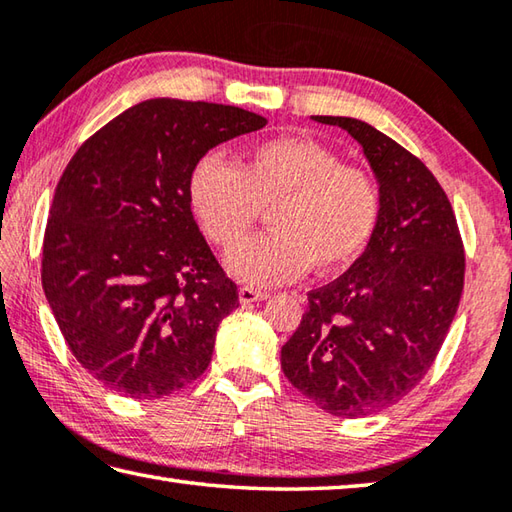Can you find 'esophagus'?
<instances>
[{
    "label": "esophagus",
    "mask_w": 512,
    "mask_h": 512,
    "mask_svg": "<svg viewBox=\"0 0 512 512\" xmlns=\"http://www.w3.org/2000/svg\"><path fill=\"white\" fill-rule=\"evenodd\" d=\"M238 298H240V303H243V305H249V303L265 301V298H269V294L260 292V289H254V287H240Z\"/></svg>",
    "instance_id": "34e87169"
}]
</instances>
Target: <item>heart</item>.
<instances>
[{
  "instance_id": "1",
  "label": "heart",
  "mask_w": 512,
  "mask_h": 512,
  "mask_svg": "<svg viewBox=\"0 0 512 512\" xmlns=\"http://www.w3.org/2000/svg\"><path fill=\"white\" fill-rule=\"evenodd\" d=\"M189 202L218 247L240 243L272 209V234L227 254L229 274L252 287L301 278L312 265L334 272L363 254L381 218V187L368 169L307 138H272L249 147L234 169L205 156L189 176Z\"/></svg>"
}]
</instances>
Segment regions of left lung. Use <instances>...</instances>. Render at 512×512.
Returning <instances> with one entry per match:
<instances>
[{
    "instance_id": "8db88e82",
    "label": "left lung",
    "mask_w": 512,
    "mask_h": 512,
    "mask_svg": "<svg viewBox=\"0 0 512 512\" xmlns=\"http://www.w3.org/2000/svg\"><path fill=\"white\" fill-rule=\"evenodd\" d=\"M312 120L361 144L383 205L365 252L307 294L281 368L318 408L359 419L406 397L435 363L464 292V245L446 191L419 158L363 120Z\"/></svg>"
}]
</instances>
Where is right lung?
<instances>
[{
  "label": "right lung",
  "mask_w": 512,
  "mask_h": 512,
  "mask_svg": "<svg viewBox=\"0 0 512 512\" xmlns=\"http://www.w3.org/2000/svg\"><path fill=\"white\" fill-rule=\"evenodd\" d=\"M265 124L229 104L147 100L86 140L57 182L46 301L82 368L122 397H167L207 370L238 287L191 214L189 176Z\"/></svg>",
  "instance_id": "add662e5"
}]
</instances>
